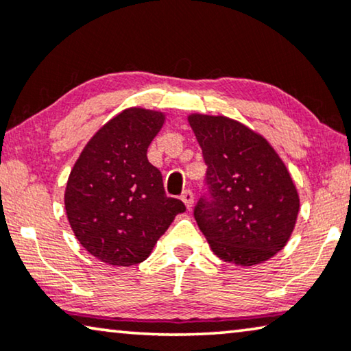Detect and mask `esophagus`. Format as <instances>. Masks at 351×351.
<instances>
[{
	"label": "esophagus",
	"instance_id": "1",
	"mask_svg": "<svg viewBox=\"0 0 351 351\" xmlns=\"http://www.w3.org/2000/svg\"><path fill=\"white\" fill-rule=\"evenodd\" d=\"M181 200L184 202L186 208H187V210H191L192 204H194V194H192V191L187 189V191L182 192V195H181Z\"/></svg>",
	"mask_w": 351,
	"mask_h": 351
}]
</instances>
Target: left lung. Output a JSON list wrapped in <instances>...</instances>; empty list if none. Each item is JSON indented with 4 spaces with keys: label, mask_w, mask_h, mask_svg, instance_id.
<instances>
[{
    "label": "left lung",
    "mask_w": 351,
    "mask_h": 351,
    "mask_svg": "<svg viewBox=\"0 0 351 351\" xmlns=\"http://www.w3.org/2000/svg\"><path fill=\"white\" fill-rule=\"evenodd\" d=\"M204 152L210 199L194 216L213 253L241 267L264 263L285 248L299 213L288 169L263 135L226 116L191 114Z\"/></svg>",
    "instance_id": "obj_1"
}]
</instances>
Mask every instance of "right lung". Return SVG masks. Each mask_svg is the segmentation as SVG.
<instances>
[{
    "mask_svg": "<svg viewBox=\"0 0 351 351\" xmlns=\"http://www.w3.org/2000/svg\"><path fill=\"white\" fill-rule=\"evenodd\" d=\"M164 122L160 111L127 108L88 140L68 176V223L101 263H143L186 211L181 200L167 197L162 173L146 156Z\"/></svg>",
    "mask_w": 351,
    "mask_h": 351,
    "instance_id": "add662e5",
    "label": "right lung"
}]
</instances>
